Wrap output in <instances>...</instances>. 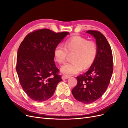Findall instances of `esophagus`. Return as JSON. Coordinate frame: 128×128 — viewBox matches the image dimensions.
<instances>
[{"label": "esophagus", "mask_w": 128, "mask_h": 128, "mask_svg": "<svg viewBox=\"0 0 128 128\" xmlns=\"http://www.w3.org/2000/svg\"><path fill=\"white\" fill-rule=\"evenodd\" d=\"M69 77H70V76L68 75H63L62 76V80H66L69 78Z\"/></svg>", "instance_id": "34e87169"}]
</instances>
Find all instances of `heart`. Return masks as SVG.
I'll use <instances>...</instances> for the list:
<instances>
[{
    "instance_id": "b5f03b06",
    "label": "heart",
    "mask_w": 128,
    "mask_h": 128,
    "mask_svg": "<svg viewBox=\"0 0 128 128\" xmlns=\"http://www.w3.org/2000/svg\"><path fill=\"white\" fill-rule=\"evenodd\" d=\"M98 53V48L94 41L80 36H72L66 42L64 46L58 45L54 51L55 60L59 64L67 61L68 54H73L70 62L66 64L61 68L66 75L75 74L90 68L94 62Z\"/></svg>"
}]
</instances>
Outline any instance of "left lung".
<instances>
[{"instance_id":"8db88e82","label":"left lung","mask_w":128,"mask_h":128,"mask_svg":"<svg viewBox=\"0 0 128 128\" xmlns=\"http://www.w3.org/2000/svg\"><path fill=\"white\" fill-rule=\"evenodd\" d=\"M86 32L95 38L97 56L88 72L76 77L77 84L72 92L78 102L88 104L99 99L107 90L113 74V62L110 46L104 34L96 30Z\"/></svg>"}]
</instances>
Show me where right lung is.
I'll use <instances>...</instances> for the list:
<instances>
[{"mask_svg":"<svg viewBox=\"0 0 128 128\" xmlns=\"http://www.w3.org/2000/svg\"><path fill=\"white\" fill-rule=\"evenodd\" d=\"M67 34L68 32L38 29L27 34L19 46L16 70L23 90L32 100L48 99L62 80L53 60L54 51Z\"/></svg>","mask_w":128,"mask_h":128,"instance_id":"1","label":"right lung"}]
</instances>
